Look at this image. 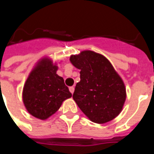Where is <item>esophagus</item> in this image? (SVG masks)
Returning <instances> with one entry per match:
<instances>
[{
  "instance_id": "1",
  "label": "esophagus",
  "mask_w": 154,
  "mask_h": 154,
  "mask_svg": "<svg viewBox=\"0 0 154 154\" xmlns=\"http://www.w3.org/2000/svg\"><path fill=\"white\" fill-rule=\"evenodd\" d=\"M69 91L71 92V94H73V92H74V87L73 86L69 87Z\"/></svg>"
}]
</instances>
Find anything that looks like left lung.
I'll list each match as a JSON object with an SVG mask.
<instances>
[{"label":"left lung","instance_id":"8db88e82","mask_svg":"<svg viewBox=\"0 0 154 154\" xmlns=\"http://www.w3.org/2000/svg\"><path fill=\"white\" fill-rule=\"evenodd\" d=\"M70 61L79 69L80 81L72 98L93 122L103 124L119 114L126 94L122 78L104 56L83 51Z\"/></svg>","mask_w":154,"mask_h":154}]
</instances>
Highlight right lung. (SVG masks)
Here are the masks:
<instances>
[{"label": "right lung", "instance_id": "add662e5", "mask_svg": "<svg viewBox=\"0 0 154 154\" xmlns=\"http://www.w3.org/2000/svg\"><path fill=\"white\" fill-rule=\"evenodd\" d=\"M57 70L51 60L43 59L25 82L23 101L28 112L37 118L47 119L59 109L63 101L72 97Z\"/></svg>", "mask_w": 154, "mask_h": 154}]
</instances>
